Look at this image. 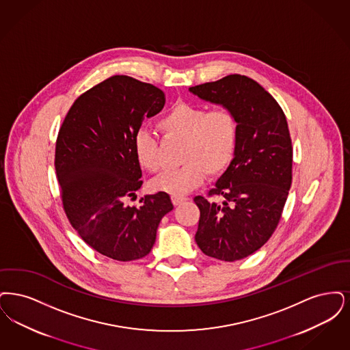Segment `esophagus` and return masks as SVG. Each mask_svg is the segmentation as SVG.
Segmentation results:
<instances>
[{
  "label": "esophagus",
  "instance_id": "34e87169",
  "mask_svg": "<svg viewBox=\"0 0 350 350\" xmlns=\"http://www.w3.org/2000/svg\"><path fill=\"white\" fill-rule=\"evenodd\" d=\"M171 200H172V204H174L175 206H178V205H180L182 202L185 201V198H184V196H175V195H172Z\"/></svg>",
  "mask_w": 350,
  "mask_h": 350
}]
</instances>
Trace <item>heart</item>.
<instances>
[{
    "mask_svg": "<svg viewBox=\"0 0 350 350\" xmlns=\"http://www.w3.org/2000/svg\"><path fill=\"white\" fill-rule=\"evenodd\" d=\"M163 136L183 141L180 162L152 182L154 191L183 196L195 189L205 176L218 178L231 165L239 141V122L232 109L217 107L209 109L188 102H176L158 120ZM133 152L137 163L149 171L162 168L159 145L146 129H138L133 136Z\"/></svg>",
    "mask_w": 350,
    "mask_h": 350,
    "instance_id": "b5f03b06",
    "label": "heart"
}]
</instances>
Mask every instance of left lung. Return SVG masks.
<instances>
[{"label":"left lung","instance_id":"1","mask_svg":"<svg viewBox=\"0 0 350 350\" xmlns=\"http://www.w3.org/2000/svg\"><path fill=\"white\" fill-rule=\"evenodd\" d=\"M200 99L228 107L239 122L235 157L209 196L193 198L200 209L195 239L222 261L247 258L277 228L291 185L293 148L288 122L273 96L256 81L230 75L189 88Z\"/></svg>","mask_w":350,"mask_h":350}]
</instances>
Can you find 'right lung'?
Segmentation results:
<instances>
[{"instance_id": "add662e5", "label": "right lung", "mask_w": 350, "mask_h": 350, "mask_svg": "<svg viewBox=\"0 0 350 350\" xmlns=\"http://www.w3.org/2000/svg\"><path fill=\"white\" fill-rule=\"evenodd\" d=\"M165 94L132 77L113 76L78 96L56 141L55 168L64 211L95 251L119 261L146 256L157 228L174 209L166 192L129 206L142 185L133 136L162 111Z\"/></svg>"}]
</instances>
